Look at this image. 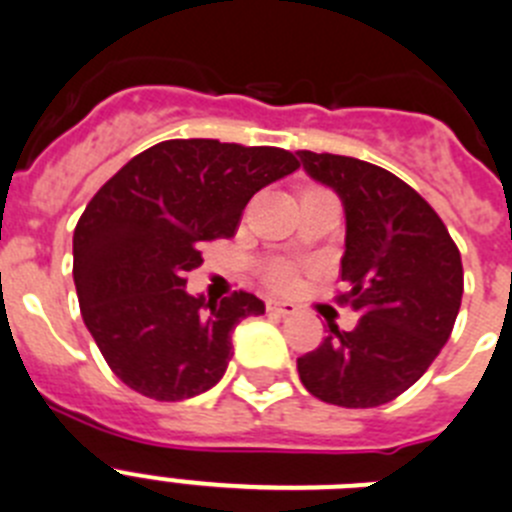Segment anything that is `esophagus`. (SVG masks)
<instances>
[{
    "instance_id": "esophagus-1",
    "label": "esophagus",
    "mask_w": 512,
    "mask_h": 512,
    "mask_svg": "<svg viewBox=\"0 0 512 512\" xmlns=\"http://www.w3.org/2000/svg\"><path fill=\"white\" fill-rule=\"evenodd\" d=\"M266 310H269L271 315H279V318H289V315H295L297 312V305L282 300H269L266 302Z\"/></svg>"
}]
</instances>
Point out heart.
<instances>
[{
  "label": "heart",
  "mask_w": 512,
  "mask_h": 512,
  "mask_svg": "<svg viewBox=\"0 0 512 512\" xmlns=\"http://www.w3.org/2000/svg\"><path fill=\"white\" fill-rule=\"evenodd\" d=\"M266 279H269V284H274V287L284 289L292 284V269H289L287 264H282V261H277V264L269 266V274H266Z\"/></svg>",
  "instance_id": "1"
}]
</instances>
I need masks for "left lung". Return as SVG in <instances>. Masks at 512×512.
I'll return each mask as SVG.
<instances>
[{
	"instance_id": "left-lung-1",
	"label": "left lung",
	"mask_w": 512,
	"mask_h": 512,
	"mask_svg": "<svg viewBox=\"0 0 512 512\" xmlns=\"http://www.w3.org/2000/svg\"><path fill=\"white\" fill-rule=\"evenodd\" d=\"M310 179L341 197V279L359 312L354 330L297 359L310 395L338 408H377L413 387L451 336L464 292L456 243L428 202L382 166L333 153H297Z\"/></svg>"
}]
</instances>
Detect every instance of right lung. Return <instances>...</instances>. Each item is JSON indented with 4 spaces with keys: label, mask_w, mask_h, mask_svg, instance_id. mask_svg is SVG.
Instances as JSON below:
<instances>
[{
    "label": "right lung",
    "mask_w": 512,
    "mask_h": 512,
    "mask_svg": "<svg viewBox=\"0 0 512 512\" xmlns=\"http://www.w3.org/2000/svg\"><path fill=\"white\" fill-rule=\"evenodd\" d=\"M300 169L295 153L210 138L164 140L104 184L74 230L84 325L130 390L189 400L223 379L233 330L264 315L251 292L189 295L187 274L230 238L253 194Z\"/></svg>",
    "instance_id": "right-lung-1"
}]
</instances>
